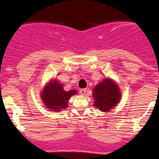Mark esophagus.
Segmentation results:
<instances>
[{
	"mask_svg": "<svg viewBox=\"0 0 159 159\" xmlns=\"http://www.w3.org/2000/svg\"><path fill=\"white\" fill-rule=\"evenodd\" d=\"M86 89H82L80 90V93H81V94H82V95H84V94H86Z\"/></svg>",
	"mask_w": 159,
	"mask_h": 159,
	"instance_id": "esophagus-1",
	"label": "esophagus"
}]
</instances>
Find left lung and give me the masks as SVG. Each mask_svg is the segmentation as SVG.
I'll list each match as a JSON object with an SVG mask.
<instances>
[{
    "mask_svg": "<svg viewBox=\"0 0 159 159\" xmlns=\"http://www.w3.org/2000/svg\"><path fill=\"white\" fill-rule=\"evenodd\" d=\"M121 90L115 81L110 78H104L93 88L94 106L103 112H108L120 103Z\"/></svg>",
    "mask_w": 159,
    "mask_h": 159,
    "instance_id": "left-lung-1",
    "label": "left lung"
}]
</instances>
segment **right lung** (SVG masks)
Listing matches in <instances>:
<instances>
[{
    "mask_svg": "<svg viewBox=\"0 0 159 159\" xmlns=\"http://www.w3.org/2000/svg\"><path fill=\"white\" fill-rule=\"evenodd\" d=\"M77 94L75 89L66 91L62 84L54 78L45 84L41 92V99L50 111L59 112L67 108L70 98Z\"/></svg>",
    "mask_w": 159,
    "mask_h": 159,
    "instance_id": "right-lung-1",
    "label": "right lung"
}]
</instances>
